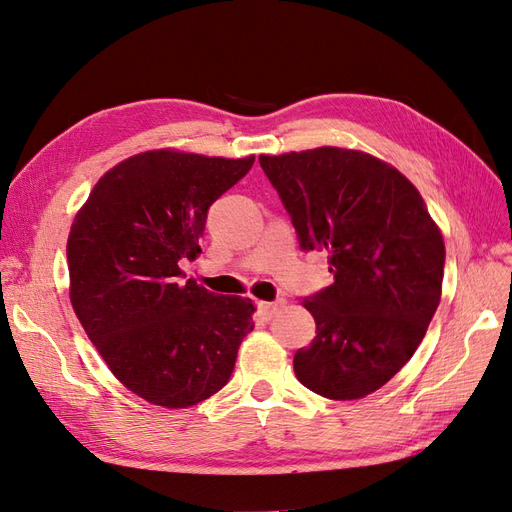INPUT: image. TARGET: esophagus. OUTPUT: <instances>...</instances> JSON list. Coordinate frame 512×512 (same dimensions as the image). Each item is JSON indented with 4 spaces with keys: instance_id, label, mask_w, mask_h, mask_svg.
<instances>
[{
    "instance_id": "1",
    "label": "esophagus",
    "mask_w": 512,
    "mask_h": 512,
    "mask_svg": "<svg viewBox=\"0 0 512 512\" xmlns=\"http://www.w3.org/2000/svg\"><path fill=\"white\" fill-rule=\"evenodd\" d=\"M280 307H282V301H262V303H258L260 314L265 316L267 320H271L277 314V309H280Z\"/></svg>"
}]
</instances>
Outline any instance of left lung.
Instances as JSON below:
<instances>
[{
  "instance_id": "left-lung-1",
  "label": "left lung",
  "mask_w": 512,
  "mask_h": 512,
  "mask_svg": "<svg viewBox=\"0 0 512 512\" xmlns=\"http://www.w3.org/2000/svg\"><path fill=\"white\" fill-rule=\"evenodd\" d=\"M303 252H327L333 284L303 305L316 337L294 354L299 382L329 399L378 391L436 314L444 241L397 168L363 151L318 147L260 156Z\"/></svg>"
}]
</instances>
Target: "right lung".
I'll list each match as a JSON object with an SVG mask.
<instances>
[{
    "label": "right lung",
    "instance_id": "right-lung-1",
    "mask_svg": "<svg viewBox=\"0 0 512 512\" xmlns=\"http://www.w3.org/2000/svg\"><path fill=\"white\" fill-rule=\"evenodd\" d=\"M254 164L147 151L96 183L68 237L70 301L115 378L149 404L188 408L232 376L250 299L183 282L209 207Z\"/></svg>",
    "mask_w": 512,
    "mask_h": 512
}]
</instances>
